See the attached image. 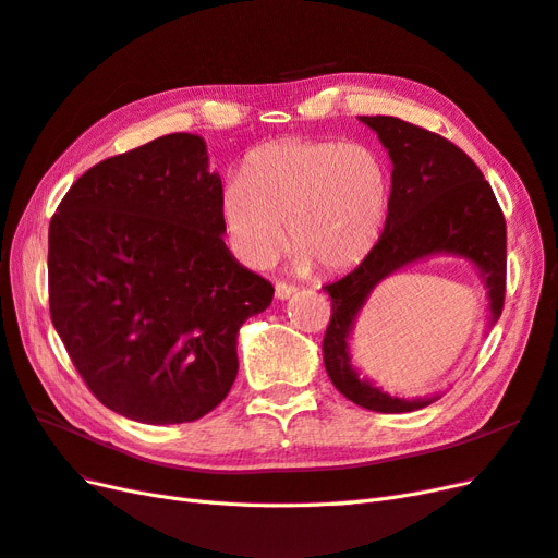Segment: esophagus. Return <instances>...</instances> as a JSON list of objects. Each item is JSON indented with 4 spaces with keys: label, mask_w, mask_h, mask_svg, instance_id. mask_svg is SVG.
I'll return each mask as SVG.
<instances>
[{
    "label": "esophagus",
    "mask_w": 558,
    "mask_h": 558,
    "mask_svg": "<svg viewBox=\"0 0 558 558\" xmlns=\"http://www.w3.org/2000/svg\"><path fill=\"white\" fill-rule=\"evenodd\" d=\"M293 293H295V286L286 283V281H277V283H275V295H277V300H286V298H291Z\"/></svg>",
    "instance_id": "1"
}]
</instances>
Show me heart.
<instances>
[{
	"label": "heart",
	"instance_id": "1",
	"mask_svg": "<svg viewBox=\"0 0 558 558\" xmlns=\"http://www.w3.org/2000/svg\"><path fill=\"white\" fill-rule=\"evenodd\" d=\"M386 209L388 174L375 150L324 140L256 148L221 193L228 242L248 267L277 258L283 223L298 265L347 267L375 244Z\"/></svg>",
	"mask_w": 558,
	"mask_h": 558
}]
</instances>
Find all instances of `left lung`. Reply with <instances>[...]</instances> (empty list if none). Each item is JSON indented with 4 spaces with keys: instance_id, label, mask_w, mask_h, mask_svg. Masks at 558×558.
<instances>
[{
    "instance_id": "1",
    "label": "left lung",
    "mask_w": 558,
    "mask_h": 558,
    "mask_svg": "<svg viewBox=\"0 0 558 558\" xmlns=\"http://www.w3.org/2000/svg\"><path fill=\"white\" fill-rule=\"evenodd\" d=\"M377 132L393 162L386 226L367 256L324 291L330 295V324L324 363L337 391L365 410L402 414L428 408L440 396L404 400L361 379L349 359V335L375 286L404 265L437 253L461 256L480 269L488 298V326L505 305L508 228L492 185L463 150L430 130L393 116H361Z\"/></svg>"
}]
</instances>
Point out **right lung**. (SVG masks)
<instances>
[{
  "mask_svg": "<svg viewBox=\"0 0 558 558\" xmlns=\"http://www.w3.org/2000/svg\"><path fill=\"white\" fill-rule=\"evenodd\" d=\"M221 193L205 140L174 132L90 167L50 218V318L116 414L185 424L238 377V332L275 289L226 246Z\"/></svg>",
  "mask_w": 558,
  "mask_h": 558,
  "instance_id": "obj_1",
  "label": "right lung"
}]
</instances>
